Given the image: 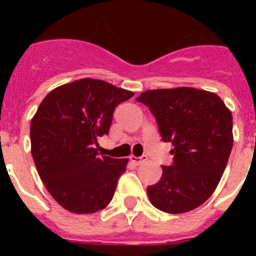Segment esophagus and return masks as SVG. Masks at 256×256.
Returning a JSON list of instances; mask_svg holds the SVG:
<instances>
[{"mask_svg":"<svg viewBox=\"0 0 256 256\" xmlns=\"http://www.w3.org/2000/svg\"><path fill=\"white\" fill-rule=\"evenodd\" d=\"M146 160H148V156H140V158H137V156H130V162L136 165L142 164V162H144Z\"/></svg>","mask_w":256,"mask_h":256,"instance_id":"esophagus-1","label":"esophagus"}]
</instances>
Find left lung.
Here are the masks:
<instances>
[{"mask_svg": "<svg viewBox=\"0 0 256 256\" xmlns=\"http://www.w3.org/2000/svg\"><path fill=\"white\" fill-rule=\"evenodd\" d=\"M136 100L150 108L162 141L174 146L172 165L148 187L151 204L170 214L196 209L212 196L228 162L232 114L218 94L190 87L146 91Z\"/></svg>", "mask_w": 256, "mask_h": 256, "instance_id": "obj_1", "label": "left lung"}]
</instances>
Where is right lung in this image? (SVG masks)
<instances>
[{
  "label": "right lung",
  "mask_w": 256,
  "mask_h": 256,
  "mask_svg": "<svg viewBox=\"0 0 256 256\" xmlns=\"http://www.w3.org/2000/svg\"><path fill=\"white\" fill-rule=\"evenodd\" d=\"M133 92L98 79H79L50 92L30 123L32 156L40 180L64 209L91 214L112 201L126 159L98 156L112 112Z\"/></svg>",
  "instance_id": "obj_1"
}]
</instances>
